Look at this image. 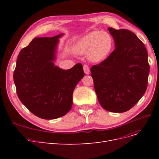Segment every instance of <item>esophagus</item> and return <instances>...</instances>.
<instances>
[{"label": "esophagus", "mask_w": 159, "mask_h": 159, "mask_svg": "<svg viewBox=\"0 0 159 159\" xmlns=\"http://www.w3.org/2000/svg\"><path fill=\"white\" fill-rule=\"evenodd\" d=\"M83 68H84V71L85 74H89V66L87 64H84Z\"/></svg>", "instance_id": "34e87169"}]
</instances>
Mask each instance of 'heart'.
<instances>
[{"label":"heart","instance_id":"1","mask_svg":"<svg viewBox=\"0 0 159 159\" xmlns=\"http://www.w3.org/2000/svg\"><path fill=\"white\" fill-rule=\"evenodd\" d=\"M113 48V40L106 32L93 31L84 36L76 46L79 54H88L89 59L100 62L106 59Z\"/></svg>","mask_w":159,"mask_h":159}]
</instances>
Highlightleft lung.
<instances>
[{
    "label": "left lung",
    "instance_id": "8db88e82",
    "mask_svg": "<svg viewBox=\"0 0 159 159\" xmlns=\"http://www.w3.org/2000/svg\"><path fill=\"white\" fill-rule=\"evenodd\" d=\"M115 49L106 59L93 65L91 75L102 107L114 113L131 109L145 94L150 66L143 42L127 29L108 28Z\"/></svg>",
    "mask_w": 159,
    "mask_h": 159
}]
</instances>
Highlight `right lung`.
Returning <instances> with one entry per match:
<instances>
[{
    "instance_id": "obj_1",
    "label": "right lung",
    "mask_w": 159,
    "mask_h": 159,
    "mask_svg": "<svg viewBox=\"0 0 159 159\" xmlns=\"http://www.w3.org/2000/svg\"><path fill=\"white\" fill-rule=\"evenodd\" d=\"M60 36L34 38L19 53L13 74L19 99L34 115L44 119L68 113L75 87L85 75L81 63L67 70L54 66Z\"/></svg>"
}]
</instances>
